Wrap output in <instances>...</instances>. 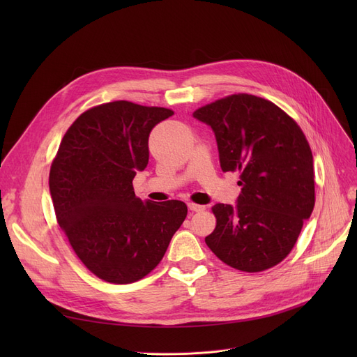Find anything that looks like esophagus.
<instances>
[{
  "instance_id": "1",
  "label": "esophagus",
  "mask_w": 357,
  "mask_h": 357,
  "mask_svg": "<svg viewBox=\"0 0 357 357\" xmlns=\"http://www.w3.org/2000/svg\"><path fill=\"white\" fill-rule=\"evenodd\" d=\"M188 208L192 211V213H198V211H202L204 210V205H198L195 202H188Z\"/></svg>"
}]
</instances>
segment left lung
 I'll return each mask as SVG.
<instances>
[{
    "instance_id": "left-lung-1",
    "label": "left lung",
    "mask_w": 357,
    "mask_h": 357,
    "mask_svg": "<svg viewBox=\"0 0 357 357\" xmlns=\"http://www.w3.org/2000/svg\"><path fill=\"white\" fill-rule=\"evenodd\" d=\"M217 139L220 166L238 172L237 205L215 204L211 252L241 272H261L294 249L315 204L311 147L301 127L273 102L233 93L194 111Z\"/></svg>"
}]
</instances>
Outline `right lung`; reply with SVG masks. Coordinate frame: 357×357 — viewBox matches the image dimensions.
Masks as SVG:
<instances>
[{
    "instance_id": "obj_1",
    "label": "right lung",
    "mask_w": 357,
    "mask_h": 357,
    "mask_svg": "<svg viewBox=\"0 0 357 357\" xmlns=\"http://www.w3.org/2000/svg\"><path fill=\"white\" fill-rule=\"evenodd\" d=\"M174 116L163 107L112 101L72 123L49 175L53 208L75 255L109 284H131L165 256L188 208L185 202L142 201L133 190L149 163V135Z\"/></svg>"
}]
</instances>
